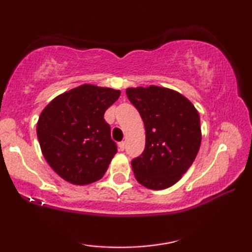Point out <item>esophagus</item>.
Segmentation results:
<instances>
[{
  "instance_id": "obj_1",
  "label": "esophagus",
  "mask_w": 252,
  "mask_h": 252,
  "mask_svg": "<svg viewBox=\"0 0 252 252\" xmlns=\"http://www.w3.org/2000/svg\"><path fill=\"white\" fill-rule=\"evenodd\" d=\"M118 147H119V150L120 151H124L125 150V142L124 141H122V142L118 143Z\"/></svg>"
}]
</instances>
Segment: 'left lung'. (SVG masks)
I'll return each mask as SVG.
<instances>
[{"mask_svg": "<svg viewBox=\"0 0 252 252\" xmlns=\"http://www.w3.org/2000/svg\"><path fill=\"white\" fill-rule=\"evenodd\" d=\"M146 128V148L132 160L136 180L160 190L173 186L194 163L202 141L198 111L180 93L149 86L126 89Z\"/></svg>", "mask_w": 252, "mask_h": 252, "instance_id": "left-lung-1", "label": "left lung"}]
</instances>
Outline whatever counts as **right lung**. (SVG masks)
Segmentation results:
<instances>
[{"mask_svg": "<svg viewBox=\"0 0 252 252\" xmlns=\"http://www.w3.org/2000/svg\"><path fill=\"white\" fill-rule=\"evenodd\" d=\"M120 91L81 85L55 97L37 120L36 133L50 167L73 185L101 179L117 154L104 112Z\"/></svg>", "mask_w": 252, "mask_h": 252, "instance_id": "obj_1", "label": "right lung"}]
</instances>
